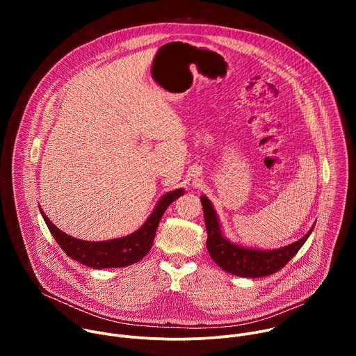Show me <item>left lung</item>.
I'll use <instances>...</instances> for the list:
<instances>
[{
	"label": "left lung",
	"mask_w": 356,
	"mask_h": 356,
	"mask_svg": "<svg viewBox=\"0 0 356 356\" xmlns=\"http://www.w3.org/2000/svg\"><path fill=\"white\" fill-rule=\"evenodd\" d=\"M202 211L207 228V250L213 261L225 272L241 277H262L269 276L280 270L304 245L312 235L314 225L301 239L277 248V249H261L241 243H235L228 239L220 224V218L214 210L213 202L202 194L201 197Z\"/></svg>",
	"instance_id": "obj_1"
}]
</instances>
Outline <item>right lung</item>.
I'll use <instances>...</instances> for the list:
<instances>
[{
	"instance_id": "obj_1",
	"label": "right lung",
	"mask_w": 356,
	"mask_h": 356,
	"mask_svg": "<svg viewBox=\"0 0 356 356\" xmlns=\"http://www.w3.org/2000/svg\"><path fill=\"white\" fill-rule=\"evenodd\" d=\"M183 194L184 188H176L163 194L140 228L129 235L108 241H83L70 236L50 221L40 207L39 210L50 234L54 235L67 257L94 269L124 268L134 265L146 257L154 243L162 216L172 202Z\"/></svg>"
}]
</instances>
